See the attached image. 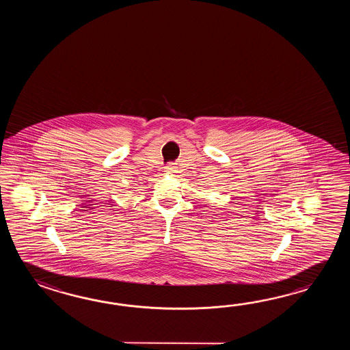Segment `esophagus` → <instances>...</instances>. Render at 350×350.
Returning a JSON list of instances; mask_svg holds the SVG:
<instances>
[{
    "label": "esophagus",
    "instance_id": "34e87169",
    "mask_svg": "<svg viewBox=\"0 0 350 350\" xmlns=\"http://www.w3.org/2000/svg\"><path fill=\"white\" fill-rule=\"evenodd\" d=\"M174 169H175V166H172V165H169V166L166 167L167 172H174Z\"/></svg>",
    "mask_w": 350,
    "mask_h": 350
}]
</instances>
